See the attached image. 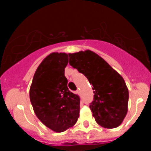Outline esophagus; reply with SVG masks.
Returning a JSON list of instances; mask_svg holds the SVG:
<instances>
[{"instance_id":"1","label":"esophagus","mask_w":151,"mask_h":151,"mask_svg":"<svg viewBox=\"0 0 151 151\" xmlns=\"http://www.w3.org/2000/svg\"><path fill=\"white\" fill-rule=\"evenodd\" d=\"M76 93L78 94L79 96H80V89H77V91H76Z\"/></svg>"}]
</instances>
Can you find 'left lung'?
Returning <instances> with one entry per match:
<instances>
[{
    "mask_svg": "<svg viewBox=\"0 0 151 151\" xmlns=\"http://www.w3.org/2000/svg\"><path fill=\"white\" fill-rule=\"evenodd\" d=\"M69 64L93 85L90 108L96 121L106 129L119 126L128 112L129 90L121 74L91 50L69 53Z\"/></svg>",
    "mask_w": 151,
    "mask_h": 151,
    "instance_id": "8db88e82",
    "label": "left lung"
}]
</instances>
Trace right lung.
Instances as JSON below:
<instances>
[{
    "label": "right lung",
    "mask_w": 151,
    "mask_h": 151,
    "mask_svg": "<svg viewBox=\"0 0 151 151\" xmlns=\"http://www.w3.org/2000/svg\"><path fill=\"white\" fill-rule=\"evenodd\" d=\"M68 55L52 52L47 56L36 69L30 88V99L37 118L55 132L72 127L79 118V96L67 87L65 68Z\"/></svg>",
    "instance_id": "1"
}]
</instances>
